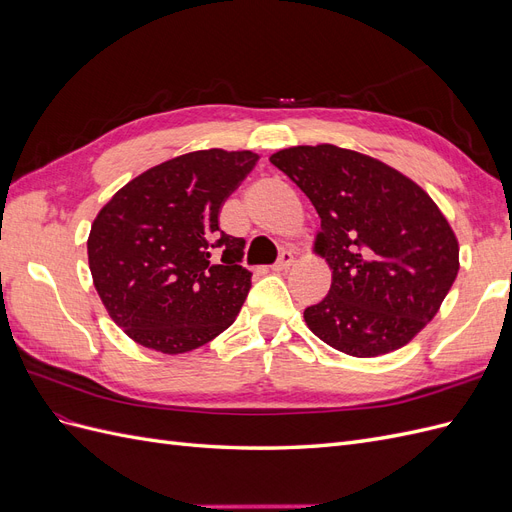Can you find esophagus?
<instances>
[{
  "mask_svg": "<svg viewBox=\"0 0 512 512\" xmlns=\"http://www.w3.org/2000/svg\"><path fill=\"white\" fill-rule=\"evenodd\" d=\"M294 262V256H292V252H288V250H284L282 254H280V258H277V262L273 265V271H286L290 265Z\"/></svg>",
  "mask_w": 512,
  "mask_h": 512,
  "instance_id": "34e87169",
  "label": "esophagus"
}]
</instances>
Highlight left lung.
Here are the masks:
<instances>
[{
	"mask_svg": "<svg viewBox=\"0 0 512 512\" xmlns=\"http://www.w3.org/2000/svg\"><path fill=\"white\" fill-rule=\"evenodd\" d=\"M320 215L314 250L333 271L329 294L303 318L350 356L406 346L433 320L459 271V243L429 194L359 151L301 145L273 153Z\"/></svg>",
	"mask_w": 512,
	"mask_h": 512,
	"instance_id": "1",
	"label": "left lung"
}]
</instances>
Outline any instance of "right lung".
Returning a JSON list of instances; mask_svg holds the SVG:
<instances>
[{
	"mask_svg": "<svg viewBox=\"0 0 512 512\" xmlns=\"http://www.w3.org/2000/svg\"><path fill=\"white\" fill-rule=\"evenodd\" d=\"M252 151L203 149L145 170L108 200L87 239L94 286L136 344L164 354L226 331L250 292L245 241L220 230L224 200L256 166Z\"/></svg>",
	"mask_w": 512,
	"mask_h": 512,
	"instance_id": "add662e5",
	"label": "right lung"
}]
</instances>
